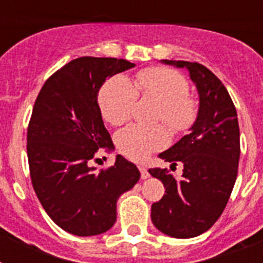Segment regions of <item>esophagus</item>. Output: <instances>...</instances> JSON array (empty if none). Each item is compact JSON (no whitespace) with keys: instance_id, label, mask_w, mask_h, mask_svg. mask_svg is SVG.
<instances>
[{"instance_id":"1","label":"esophagus","mask_w":263,"mask_h":263,"mask_svg":"<svg viewBox=\"0 0 263 263\" xmlns=\"http://www.w3.org/2000/svg\"><path fill=\"white\" fill-rule=\"evenodd\" d=\"M139 172H140V177H142V180H146L148 178V172H147V168L144 166H139Z\"/></svg>"}]
</instances>
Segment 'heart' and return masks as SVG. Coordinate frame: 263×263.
I'll list each match as a JSON object with an SVG mask.
<instances>
[{"label":"heart","instance_id":"obj_1","mask_svg":"<svg viewBox=\"0 0 263 263\" xmlns=\"http://www.w3.org/2000/svg\"><path fill=\"white\" fill-rule=\"evenodd\" d=\"M138 82L143 95L159 102L158 120L166 123L176 134L191 129L197 119L198 104L187 95L189 82L181 72L167 67H148L139 72ZM138 96L136 87L128 78L112 77L104 83L98 95L102 117L112 125L124 124L131 117ZM168 142L170 134L162 124L128 125L116 136L119 150L138 162L166 147Z\"/></svg>","mask_w":263,"mask_h":263}]
</instances>
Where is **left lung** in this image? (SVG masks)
Segmentation results:
<instances>
[{"instance_id": "obj_1", "label": "left lung", "mask_w": 263, "mask_h": 263, "mask_svg": "<svg viewBox=\"0 0 263 263\" xmlns=\"http://www.w3.org/2000/svg\"><path fill=\"white\" fill-rule=\"evenodd\" d=\"M185 67L196 83L200 106L191 132L159 158L183 165L177 181L167 168H150L166 194L151 206V220L173 238H194L220 217L238 176L240 139L236 109L221 81L197 62L162 61Z\"/></svg>"}]
</instances>
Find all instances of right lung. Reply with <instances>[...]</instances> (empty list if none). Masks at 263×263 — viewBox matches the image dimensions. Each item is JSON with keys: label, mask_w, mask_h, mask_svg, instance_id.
<instances>
[{"label": "right lung", "mask_w": 263, "mask_h": 263, "mask_svg": "<svg viewBox=\"0 0 263 263\" xmlns=\"http://www.w3.org/2000/svg\"><path fill=\"white\" fill-rule=\"evenodd\" d=\"M134 66L116 58H77L55 71L36 98L27 131L32 186L51 220L72 235L112 228L117 198L140 178L121 155L110 167H90L98 150L113 148L98 90L106 78Z\"/></svg>", "instance_id": "obj_1"}]
</instances>
